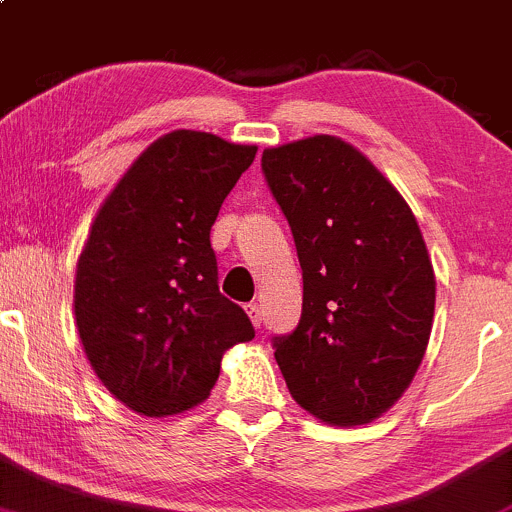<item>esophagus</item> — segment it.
<instances>
[{"mask_svg": "<svg viewBox=\"0 0 512 512\" xmlns=\"http://www.w3.org/2000/svg\"><path fill=\"white\" fill-rule=\"evenodd\" d=\"M246 312H249L254 327L261 329V307H258V302H249V305H246Z\"/></svg>", "mask_w": 512, "mask_h": 512, "instance_id": "1", "label": "esophagus"}]
</instances>
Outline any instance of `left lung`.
Masks as SVG:
<instances>
[{"instance_id":"left-lung-1","label":"left lung","mask_w":512,"mask_h":512,"mask_svg":"<svg viewBox=\"0 0 512 512\" xmlns=\"http://www.w3.org/2000/svg\"><path fill=\"white\" fill-rule=\"evenodd\" d=\"M293 232L302 315L273 337L290 395L329 425H361L410 386L432 332L434 271L400 192L334 136L261 158Z\"/></svg>"}]
</instances>
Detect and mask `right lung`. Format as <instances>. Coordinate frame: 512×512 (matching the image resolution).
Listing matches in <instances>:
<instances>
[{"label":"right lung","mask_w":512,"mask_h":512,"mask_svg":"<svg viewBox=\"0 0 512 512\" xmlns=\"http://www.w3.org/2000/svg\"><path fill=\"white\" fill-rule=\"evenodd\" d=\"M256 146L180 129L126 170L92 222L75 276V320L114 398L148 417L202 403L229 346L254 339L219 293L210 229Z\"/></svg>","instance_id":"obj_1"}]
</instances>
